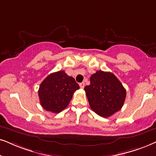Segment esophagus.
Listing matches in <instances>:
<instances>
[{
  "label": "esophagus",
  "mask_w": 156,
  "mask_h": 156,
  "mask_svg": "<svg viewBox=\"0 0 156 156\" xmlns=\"http://www.w3.org/2000/svg\"><path fill=\"white\" fill-rule=\"evenodd\" d=\"M79 86H80V88H84V86H85V83H84V82H82V83H80L79 84Z\"/></svg>",
  "instance_id": "1"
}]
</instances>
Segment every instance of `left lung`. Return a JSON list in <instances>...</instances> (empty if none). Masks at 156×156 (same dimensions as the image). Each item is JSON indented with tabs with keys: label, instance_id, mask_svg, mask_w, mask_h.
Masks as SVG:
<instances>
[{
	"label": "left lung",
	"instance_id": "left-lung-1",
	"mask_svg": "<svg viewBox=\"0 0 156 156\" xmlns=\"http://www.w3.org/2000/svg\"><path fill=\"white\" fill-rule=\"evenodd\" d=\"M90 80L84 90L93 111L102 117H109L122 109L127 94L112 73L98 70Z\"/></svg>",
	"mask_w": 156,
	"mask_h": 156
}]
</instances>
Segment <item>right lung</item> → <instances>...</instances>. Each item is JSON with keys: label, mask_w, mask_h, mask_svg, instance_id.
I'll return each mask as SVG.
<instances>
[{"label": "right lung", "mask_w": 156, "mask_h": 156, "mask_svg": "<svg viewBox=\"0 0 156 156\" xmlns=\"http://www.w3.org/2000/svg\"><path fill=\"white\" fill-rule=\"evenodd\" d=\"M79 88L74 78L68 76L64 70L51 73L39 86L41 105L47 111L60 113L68 106L74 92Z\"/></svg>", "instance_id": "add662e5"}]
</instances>
